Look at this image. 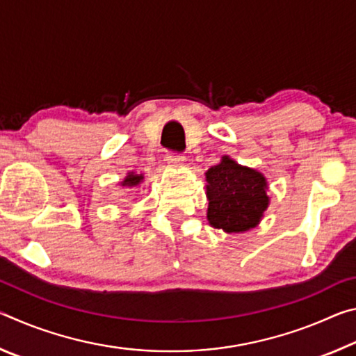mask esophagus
I'll use <instances>...</instances> for the list:
<instances>
[{"label":"esophagus","mask_w":356,"mask_h":356,"mask_svg":"<svg viewBox=\"0 0 356 356\" xmlns=\"http://www.w3.org/2000/svg\"><path fill=\"white\" fill-rule=\"evenodd\" d=\"M166 160H168V163L172 165V166H180V165H184L185 156H184V154H180V152H168Z\"/></svg>","instance_id":"34e87169"}]
</instances>
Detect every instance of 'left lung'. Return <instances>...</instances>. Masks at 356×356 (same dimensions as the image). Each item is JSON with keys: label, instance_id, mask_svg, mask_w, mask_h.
<instances>
[{"label": "left lung", "instance_id": "1", "mask_svg": "<svg viewBox=\"0 0 356 356\" xmlns=\"http://www.w3.org/2000/svg\"><path fill=\"white\" fill-rule=\"evenodd\" d=\"M206 179L207 218L213 227L226 232H243L261 221L268 206L267 182L261 172L222 156L221 163L206 172Z\"/></svg>", "mask_w": 356, "mask_h": 356}]
</instances>
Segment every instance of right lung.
I'll return each instance as SVG.
<instances>
[{
	"label": "right lung",
	"mask_w": 356,
	"mask_h": 356,
	"mask_svg": "<svg viewBox=\"0 0 356 356\" xmlns=\"http://www.w3.org/2000/svg\"><path fill=\"white\" fill-rule=\"evenodd\" d=\"M143 180V176L141 174H134L130 172L127 177H125V180L122 182V185H127V186H134V185H138Z\"/></svg>",
	"instance_id": "add662e5"
}]
</instances>
